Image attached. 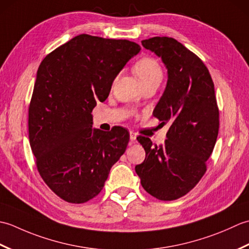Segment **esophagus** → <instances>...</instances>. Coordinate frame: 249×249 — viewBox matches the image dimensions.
I'll return each instance as SVG.
<instances>
[{
	"label": "esophagus",
	"mask_w": 249,
	"mask_h": 249,
	"mask_svg": "<svg viewBox=\"0 0 249 249\" xmlns=\"http://www.w3.org/2000/svg\"><path fill=\"white\" fill-rule=\"evenodd\" d=\"M136 138H137V134L134 130H130V140L134 142V141H136Z\"/></svg>",
	"instance_id": "esophagus-1"
}]
</instances>
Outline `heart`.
<instances>
[{
  "label": "heart",
  "mask_w": 249,
  "mask_h": 249,
  "mask_svg": "<svg viewBox=\"0 0 249 249\" xmlns=\"http://www.w3.org/2000/svg\"><path fill=\"white\" fill-rule=\"evenodd\" d=\"M134 71L142 83L150 81L152 79L162 77V70L154 57L145 56L136 62L134 65Z\"/></svg>",
  "instance_id": "heart-1"
}]
</instances>
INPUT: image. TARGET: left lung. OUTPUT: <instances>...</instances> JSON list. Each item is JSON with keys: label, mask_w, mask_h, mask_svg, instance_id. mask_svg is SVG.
I'll return each instance as SVG.
<instances>
[{"label": "left lung", "mask_w": 249, "mask_h": 249, "mask_svg": "<svg viewBox=\"0 0 249 249\" xmlns=\"http://www.w3.org/2000/svg\"><path fill=\"white\" fill-rule=\"evenodd\" d=\"M141 43L160 56L168 70L167 87L153 115L170 127L163 144L137 138L145 160L135 170L146 193L171 201L190 192L204 176L218 136L219 110L212 77L198 55L171 37Z\"/></svg>", "instance_id": "obj_1"}]
</instances>
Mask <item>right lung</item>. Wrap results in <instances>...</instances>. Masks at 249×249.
<instances>
[{
    "label": "right lung",
    "instance_id": "obj_1",
    "mask_svg": "<svg viewBox=\"0 0 249 249\" xmlns=\"http://www.w3.org/2000/svg\"><path fill=\"white\" fill-rule=\"evenodd\" d=\"M140 46L81 34L41 61L29 107V138L39 176L56 196L84 203L102 192L129 133L92 129V110Z\"/></svg>",
    "mask_w": 249,
    "mask_h": 249
}]
</instances>
